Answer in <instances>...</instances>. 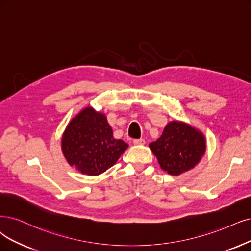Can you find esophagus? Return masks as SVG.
I'll return each mask as SVG.
<instances>
[{"label":"esophagus","mask_w":251,"mask_h":251,"mask_svg":"<svg viewBox=\"0 0 251 251\" xmlns=\"http://www.w3.org/2000/svg\"><path fill=\"white\" fill-rule=\"evenodd\" d=\"M145 140L144 138H137V140H133L134 145H145Z\"/></svg>","instance_id":"esophagus-1"}]
</instances>
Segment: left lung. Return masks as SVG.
Here are the masks:
<instances>
[{
	"instance_id": "left-lung-1",
	"label": "left lung",
	"mask_w": 251,
	"mask_h": 251,
	"mask_svg": "<svg viewBox=\"0 0 251 251\" xmlns=\"http://www.w3.org/2000/svg\"><path fill=\"white\" fill-rule=\"evenodd\" d=\"M160 168L172 176L194 169L206 153V136L183 121H171L158 140L149 145Z\"/></svg>"
}]
</instances>
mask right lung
Segmentation results:
<instances>
[{"label": "right lung", "instance_id": "1", "mask_svg": "<svg viewBox=\"0 0 251 251\" xmlns=\"http://www.w3.org/2000/svg\"><path fill=\"white\" fill-rule=\"evenodd\" d=\"M128 148L114 137L105 114L83 107L63 132L61 149L70 166L88 176H98L111 168Z\"/></svg>", "mask_w": 251, "mask_h": 251}]
</instances>
